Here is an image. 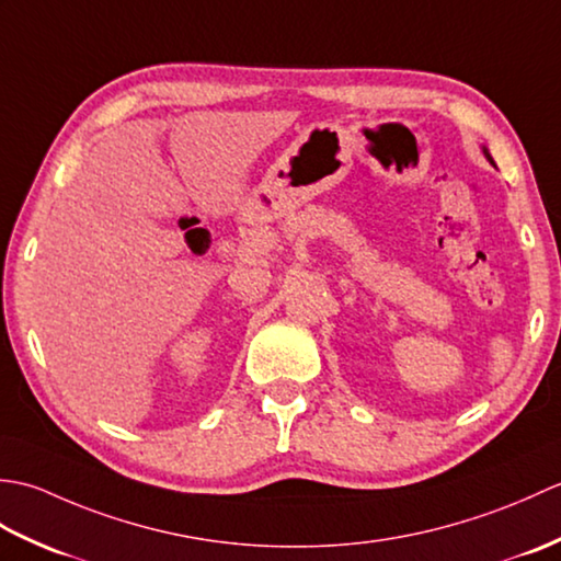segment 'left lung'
<instances>
[{"label":"left lung","mask_w":561,"mask_h":561,"mask_svg":"<svg viewBox=\"0 0 561 561\" xmlns=\"http://www.w3.org/2000/svg\"><path fill=\"white\" fill-rule=\"evenodd\" d=\"M482 153H484V157H486V161H490V163H494V159H492V153H490V149H486V147H482Z\"/></svg>","instance_id":"obj_1"}]
</instances>
